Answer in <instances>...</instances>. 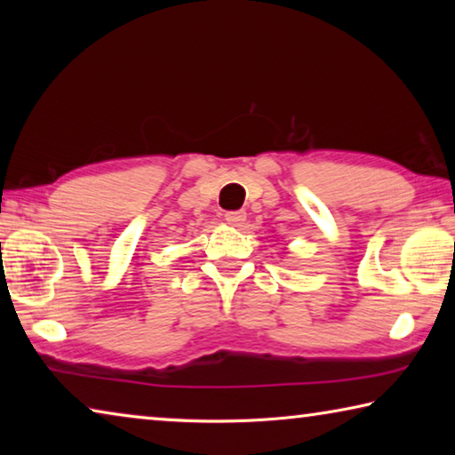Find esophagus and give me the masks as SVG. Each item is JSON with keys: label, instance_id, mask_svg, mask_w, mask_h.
I'll return each mask as SVG.
<instances>
[{"label": "esophagus", "instance_id": "34e87169", "mask_svg": "<svg viewBox=\"0 0 455 455\" xmlns=\"http://www.w3.org/2000/svg\"><path fill=\"white\" fill-rule=\"evenodd\" d=\"M225 220L233 227H243L244 220H246V212L244 211H228L225 214Z\"/></svg>", "mask_w": 455, "mask_h": 455}]
</instances>
